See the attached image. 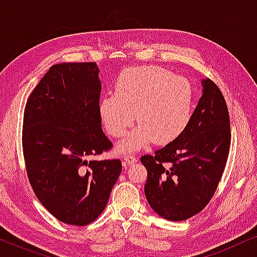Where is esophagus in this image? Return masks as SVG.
I'll list each match as a JSON object with an SVG mask.
<instances>
[{
    "label": "esophagus",
    "instance_id": "34e87169",
    "mask_svg": "<svg viewBox=\"0 0 257 257\" xmlns=\"http://www.w3.org/2000/svg\"><path fill=\"white\" fill-rule=\"evenodd\" d=\"M137 163V157L133 156V154H126L124 157V166L126 165H132Z\"/></svg>",
    "mask_w": 257,
    "mask_h": 257
}]
</instances>
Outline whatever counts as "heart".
<instances>
[{"label":"heart","mask_w":257,"mask_h":257,"mask_svg":"<svg viewBox=\"0 0 257 257\" xmlns=\"http://www.w3.org/2000/svg\"><path fill=\"white\" fill-rule=\"evenodd\" d=\"M194 89L187 78L159 66L127 69L115 82L114 93L101 98L99 113L107 133L120 138L136 120L139 127L121 140L120 151L139 150L151 140L168 143L187 126Z\"/></svg>","instance_id":"heart-1"}]
</instances>
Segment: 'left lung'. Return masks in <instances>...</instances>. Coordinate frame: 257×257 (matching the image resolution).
<instances>
[{
    "mask_svg": "<svg viewBox=\"0 0 257 257\" xmlns=\"http://www.w3.org/2000/svg\"><path fill=\"white\" fill-rule=\"evenodd\" d=\"M180 136L153 156H143L145 195L164 219L182 221L208 205L222 177L230 147L229 113L223 94L210 79Z\"/></svg>",
    "mask_w": 257,
    "mask_h": 257,
    "instance_id": "obj_1",
    "label": "left lung"
}]
</instances>
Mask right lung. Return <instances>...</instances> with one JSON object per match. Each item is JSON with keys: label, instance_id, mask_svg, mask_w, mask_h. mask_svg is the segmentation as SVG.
I'll return each instance as SVG.
<instances>
[{"label": "right lung", "instance_id": "obj_1", "mask_svg": "<svg viewBox=\"0 0 257 257\" xmlns=\"http://www.w3.org/2000/svg\"><path fill=\"white\" fill-rule=\"evenodd\" d=\"M96 63L52 65L28 98L22 146L28 179L62 222L86 226L103 213L121 161L90 160L112 149L101 130Z\"/></svg>", "mask_w": 257, "mask_h": 257}]
</instances>
